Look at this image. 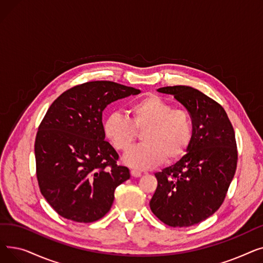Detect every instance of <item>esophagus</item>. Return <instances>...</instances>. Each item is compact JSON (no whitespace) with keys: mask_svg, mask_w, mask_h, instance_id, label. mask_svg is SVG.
Instances as JSON below:
<instances>
[{"mask_svg":"<svg viewBox=\"0 0 263 263\" xmlns=\"http://www.w3.org/2000/svg\"><path fill=\"white\" fill-rule=\"evenodd\" d=\"M131 175L132 177H135V178H139L142 176V173L140 171H136V170H132L131 171Z\"/></svg>","mask_w":263,"mask_h":263,"instance_id":"34e87169","label":"esophagus"}]
</instances>
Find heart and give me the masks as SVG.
I'll return each mask as SVG.
<instances>
[{"label":"heart","instance_id":"heart-1","mask_svg":"<svg viewBox=\"0 0 263 263\" xmlns=\"http://www.w3.org/2000/svg\"><path fill=\"white\" fill-rule=\"evenodd\" d=\"M130 119L112 114L104 122L107 140L126 153L143 132L144 144L131 149L123 161L137 170L153 168L163 160L172 163L183 157L193 137V120L190 113L173 105L157 95H148L129 107Z\"/></svg>","mask_w":263,"mask_h":263}]
</instances>
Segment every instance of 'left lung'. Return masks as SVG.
Here are the masks:
<instances>
[{
	"instance_id": "8db88e82",
	"label": "left lung",
	"mask_w": 263,
	"mask_h": 263,
	"mask_svg": "<svg viewBox=\"0 0 263 263\" xmlns=\"http://www.w3.org/2000/svg\"><path fill=\"white\" fill-rule=\"evenodd\" d=\"M158 91L173 95L187 109L193 137L186 155L155 174L158 186L150 209L164 224L189 227L222 205L237 170L236 136L223 106L198 89L177 85Z\"/></svg>"
}]
</instances>
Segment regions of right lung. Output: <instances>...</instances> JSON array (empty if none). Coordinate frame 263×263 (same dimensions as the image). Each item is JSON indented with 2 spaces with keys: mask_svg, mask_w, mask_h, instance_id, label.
<instances>
[{
  "mask_svg": "<svg viewBox=\"0 0 263 263\" xmlns=\"http://www.w3.org/2000/svg\"><path fill=\"white\" fill-rule=\"evenodd\" d=\"M141 90L110 81L83 83L64 91L40 122L35 140L41 194L64 218L91 223L103 217L115 189L130 178L102 123L107 104Z\"/></svg>",
  "mask_w": 263,
  "mask_h": 263,
  "instance_id": "1",
  "label": "right lung"
}]
</instances>
